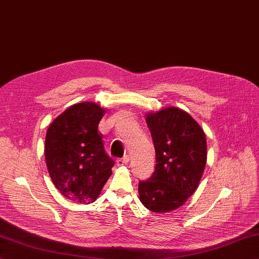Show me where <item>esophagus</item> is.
<instances>
[{
    "label": "esophagus",
    "mask_w": 259,
    "mask_h": 259,
    "mask_svg": "<svg viewBox=\"0 0 259 259\" xmlns=\"http://www.w3.org/2000/svg\"><path fill=\"white\" fill-rule=\"evenodd\" d=\"M130 162V156L125 155L123 158H119V160L116 161L118 166H122V165H127Z\"/></svg>",
    "instance_id": "34e87169"
}]
</instances>
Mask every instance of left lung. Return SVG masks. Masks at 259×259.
Returning <instances> with one entry per match:
<instances>
[{
  "mask_svg": "<svg viewBox=\"0 0 259 259\" xmlns=\"http://www.w3.org/2000/svg\"><path fill=\"white\" fill-rule=\"evenodd\" d=\"M156 165L147 181L139 182V198L153 212H169L187 201L200 183L207 163V140L186 111L167 107L147 115Z\"/></svg>",
  "mask_w": 259,
  "mask_h": 259,
  "instance_id": "8db88e82",
  "label": "left lung"
}]
</instances>
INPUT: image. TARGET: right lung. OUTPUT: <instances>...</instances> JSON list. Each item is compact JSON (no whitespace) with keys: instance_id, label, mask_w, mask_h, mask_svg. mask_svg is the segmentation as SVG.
<instances>
[{"instance_id":"obj_1","label":"right lung","mask_w":259,"mask_h":259,"mask_svg":"<svg viewBox=\"0 0 259 259\" xmlns=\"http://www.w3.org/2000/svg\"><path fill=\"white\" fill-rule=\"evenodd\" d=\"M105 109L86 102L71 106L51 122L45 157L57 189L77 203L95 201L115 165L106 154L98 123Z\"/></svg>"}]
</instances>
